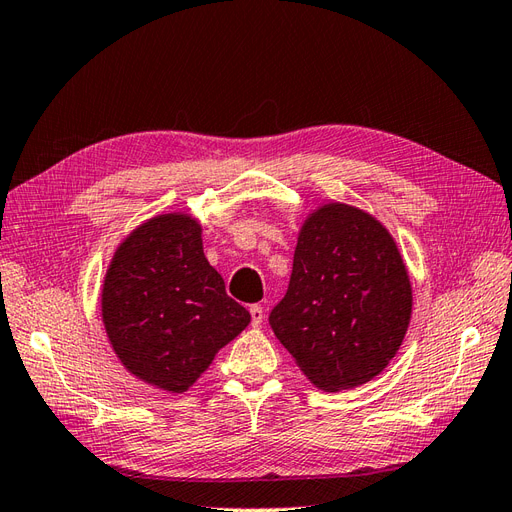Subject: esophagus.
I'll return each instance as SVG.
<instances>
[{"instance_id":"obj_1","label":"esophagus","mask_w":512,"mask_h":512,"mask_svg":"<svg viewBox=\"0 0 512 512\" xmlns=\"http://www.w3.org/2000/svg\"><path fill=\"white\" fill-rule=\"evenodd\" d=\"M250 314H252V324H254V327H260L262 320H265V309H262L260 305H252L250 307Z\"/></svg>"}]
</instances>
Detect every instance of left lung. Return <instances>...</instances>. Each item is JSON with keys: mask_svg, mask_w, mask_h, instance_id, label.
I'll return each instance as SVG.
<instances>
[{"mask_svg": "<svg viewBox=\"0 0 512 512\" xmlns=\"http://www.w3.org/2000/svg\"><path fill=\"white\" fill-rule=\"evenodd\" d=\"M410 318V275L389 228L337 200L309 211L288 292L269 318L303 376L329 393L374 380L401 348Z\"/></svg>", "mask_w": 512, "mask_h": 512, "instance_id": "left-lung-1", "label": "left lung"}]
</instances>
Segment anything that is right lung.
I'll list each match as a JSON object with an SVG mask.
<instances>
[{"label":"right lung","instance_id":"1","mask_svg":"<svg viewBox=\"0 0 512 512\" xmlns=\"http://www.w3.org/2000/svg\"><path fill=\"white\" fill-rule=\"evenodd\" d=\"M100 316L128 374L185 393L252 316L226 294L203 252V224L188 211L158 213L130 230L108 262Z\"/></svg>","mask_w":512,"mask_h":512}]
</instances>
